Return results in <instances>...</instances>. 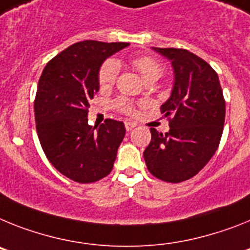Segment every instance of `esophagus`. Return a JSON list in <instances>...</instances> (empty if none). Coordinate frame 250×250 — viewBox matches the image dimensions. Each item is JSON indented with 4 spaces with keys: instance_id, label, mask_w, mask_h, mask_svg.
Listing matches in <instances>:
<instances>
[{
    "instance_id": "esophagus-1",
    "label": "esophagus",
    "mask_w": 250,
    "mask_h": 250,
    "mask_svg": "<svg viewBox=\"0 0 250 250\" xmlns=\"http://www.w3.org/2000/svg\"><path fill=\"white\" fill-rule=\"evenodd\" d=\"M136 125H136L134 122H131V121H125V129H127L128 132L132 131V129H133Z\"/></svg>"
}]
</instances>
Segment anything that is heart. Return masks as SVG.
I'll use <instances>...</instances> for the list:
<instances>
[{"label": "heart", "mask_w": 250, "mask_h": 250, "mask_svg": "<svg viewBox=\"0 0 250 250\" xmlns=\"http://www.w3.org/2000/svg\"><path fill=\"white\" fill-rule=\"evenodd\" d=\"M132 65L134 69L141 74L143 80L148 79H158L162 75V65L156 59L151 56H140L136 59L132 60ZM119 71V62L114 59L107 60L102 65L101 70H99V85L102 88H109L114 84ZM117 107L125 113L132 114L134 112L133 105L125 99H119L116 103Z\"/></svg>", "instance_id": "1"}]
</instances>
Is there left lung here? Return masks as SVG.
<instances>
[{
  "instance_id": "8db88e82",
  "label": "left lung",
  "mask_w": 250,
  "mask_h": 250,
  "mask_svg": "<svg viewBox=\"0 0 250 250\" xmlns=\"http://www.w3.org/2000/svg\"><path fill=\"white\" fill-rule=\"evenodd\" d=\"M152 49L170 60L175 82L161 105L170 131L162 134L151 128L143 157L153 176L176 184L195 176L218 149L225 101L218 74L205 60L185 49Z\"/></svg>"
}]
</instances>
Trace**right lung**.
I'll return each instance as SVG.
<instances>
[{
  "mask_svg": "<svg viewBox=\"0 0 250 250\" xmlns=\"http://www.w3.org/2000/svg\"><path fill=\"white\" fill-rule=\"evenodd\" d=\"M128 45L77 42L50 60L41 74L34 103L39 140L50 164L73 181L95 182L112 171L125 125L105 119L93 127L86 117L99 90L102 64Z\"/></svg>",
  "mask_w": 250,
  "mask_h": 250,
  "instance_id": "add662e5",
  "label": "right lung"
}]
</instances>
